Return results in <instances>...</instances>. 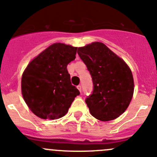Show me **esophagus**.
Returning a JSON list of instances; mask_svg holds the SVG:
<instances>
[{
    "mask_svg": "<svg viewBox=\"0 0 157 157\" xmlns=\"http://www.w3.org/2000/svg\"><path fill=\"white\" fill-rule=\"evenodd\" d=\"M77 89H78V90H79V91L81 92L82 87H81V86H80V85H78V86H77Z\"/></svg>",
    "mask_w": 157,
    "mask_h": 157,
    "instance_id": "34e87169",
    "label": "esophagus"
}]
</instances>
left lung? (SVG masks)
<instances>
[{"label": "left lung", "mask_w": 157, "mask_h": 157, "mask_svg": "<svg viewBox=\"0 0 157 157\" xmlns=\"http://www.w3.org/2000/svg\"><path fill=\"white\" fill-rule=\"evenodd\" d=\"M93 80V90L85 99L93 117L100 121L118 118L129 105L134 93L131 69L102 42L77 50Z\"/></svg>", "instance_id": "8db88e82"}]
</instances>
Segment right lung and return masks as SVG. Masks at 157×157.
I'll use <instances>...</instances> for the list:
<instances>
[{"label":"right lung","instance_id":"obj_1","mask_svg":"<svg viewBox=\"0 0 157 157\" xmlns=\"http://www.w3.org/2000/svg\"><path fill=\"white\" fill-rule=\"evenodd\" d=\"M76 47L55 43L28 64L22 77V94L30 110L43 119L65 115L80 91L71 82L67 66L74 61Z\"/></svg>","mask_w":157,"mask_h":157}]
</instances>
